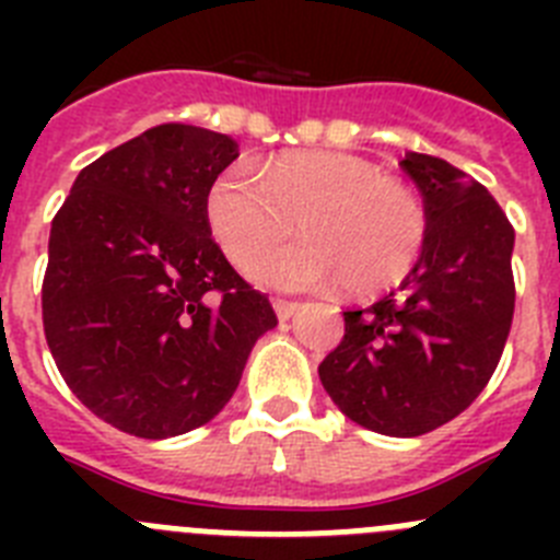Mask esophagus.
Listing matches in <instances>:
<instances>
[{"mask_svg": "<svg viewBox=\"0 0 560 560\" xmlns=\"http://www.w3.org/2000/svg\"><path fill=\"white\" fill-rule=\"evenodd\" d=\"M275 311H277V319H291V316L300 311V303H296V300H283V296H275Z\"/></svg>", "mask_w": 560, "mask_h": 560, "instance_id": "esophagus-1", "label": "esophagus"}]
</instances>
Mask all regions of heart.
Instances as JSON below:
<instances>
[{
	"label": "heart",
	"mask_w": 560,
	"mask_h": 560,
	"mask_svg": "<svg viewBox=\"0 0 560 560\" xmlns=\"http://www.w3.org/2000/svg\"><path fill=\"white\" fill-rule=\"evenodd\" d=\"M291 221L303 237L260 257L252 277L280 289L341 283L359 296L395 289L429 232L418 190L355 153L291 151L257 173L235 165L207 192V224L235 266L280 244Z\"/></svg>",
	"instance_id": "heart-1"
}]
</instances>
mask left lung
<instances>
[{
	"mask_svg": "<svg viewBox=\"0 0 560 560\" xmlns=\"http://www.w3.org/2000/svg\"><path fill=\"white\" fill-rule=\"evenodd\" d=\"M429 215L427 244L398 291L345 311V336L319 364L336 407L370 432L418 438L471 407L511 334L513 232L468 173L409 151Z\"/></svg>",
	"mask_w": 560,
	"mask_h": 560,
	"instance_id": "8db88e82",
	"label": "left lung"
}]
</instances>
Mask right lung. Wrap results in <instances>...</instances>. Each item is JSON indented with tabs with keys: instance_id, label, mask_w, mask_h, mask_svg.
<instances>
[{
	"instance_id": "right-lung-1",
	"label": "right lung",
	"mask_w": 560,
	"mask_h": 560,
	"mask_svg": "<svg viewBox=\"0 0 560 560\" xmlns=\"http://www.w3.org/2000/svg\"><path fill=\"white\" fill-rule=\"evenodd\" d=\"M235 160L226 133L148 128L83 167L52 219L49 353L83 407L133 438L205 427L277 325L207 224V192Z\"/></svg>"
}]
</instances>
